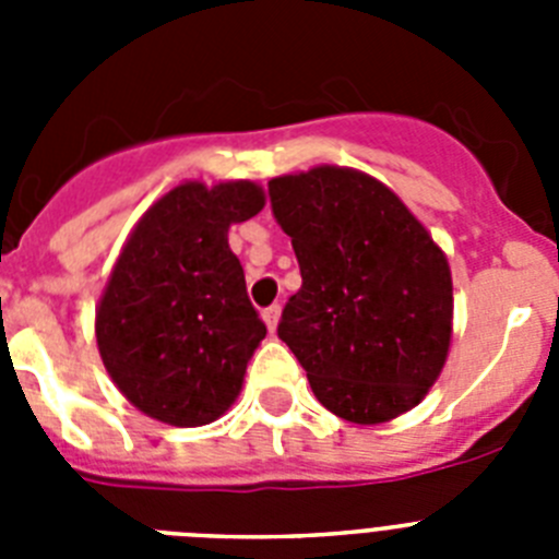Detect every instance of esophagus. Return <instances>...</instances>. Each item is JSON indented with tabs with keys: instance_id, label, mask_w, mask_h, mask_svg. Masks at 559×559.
I'll use <instances>...</instances> for the list:
<instances>
[{
	"instance_id": "34e87169",
	"label": "esophagus",
	"mask_w": 559,
	"mask_h": 559,
	"mask_svg": "<svg viewBox=\"0 0 559 559\" xmlns=\"http://www.w3.org/2000/svg\"><path fill=\"white\" fill-rule=\"evenodd\" d=\"M280 313H283V308H280V305H271V308L263 310V322H265V328H269V333H276Z\"/></svg>"
}]
</instances>
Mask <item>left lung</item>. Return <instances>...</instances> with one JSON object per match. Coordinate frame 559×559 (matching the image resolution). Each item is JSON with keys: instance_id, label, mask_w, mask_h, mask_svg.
I'll return each instance as SVG.
<instances>
[{"instance_id": "obj_1", "label": "left lung", "mask_w": 559, "mask_h": 559, "mask_svg": "<svg viewBox=\"0 0 559 559\" xmlns=\"http://www.w3.org/2000/svg\"><path fill=\"white\" fill-rule=\"evenodd\" d=\"M269 195L302 271L276 333L316 400L355 426L412 412L451 349L445 251L383 181L353 167L276 176Z\"/></svg>"}]
</instances>
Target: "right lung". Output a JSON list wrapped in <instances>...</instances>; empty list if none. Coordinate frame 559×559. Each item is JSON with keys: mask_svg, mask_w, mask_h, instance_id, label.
Segmentation results:
<instances>
[{"mask_svg": "<svg viewBox=\"0 0 559 559\" xmlns=\"http://www.w3.org/2000/svg\"><path fill=\"white\" fill-rule=\"evenodd\" d=\"M263 206L254 181H185L128 235L95 310V335L114 386L147 417L206 426L243 389L265 324L246 296L229 226Z\"/></svg>", "mask_w": 559, "mask_h": 559, "instance_id": "right-lung-1", "label": "right lung"}]
</instances>
